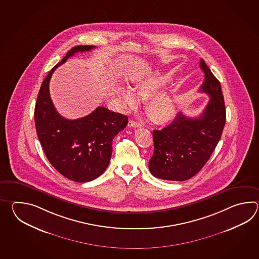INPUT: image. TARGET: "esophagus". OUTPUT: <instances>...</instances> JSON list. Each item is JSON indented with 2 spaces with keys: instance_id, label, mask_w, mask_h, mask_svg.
Masks as SVG:
<instances>
[{
  "instance_id": "34e87169",
  "label": "esophagus",
  "mask_w": 259,
  "mask_h": 259,
  "mask_svg": "<svg viewBox=\"0 0 259 259\" xmlns=\"http://www.w3.org/2000/svg\"><path fill=\"white\" fill-rule=\"evenodd\" d=\"M127 126L131 127H142V124H141V123H139V122L134 121V120L131 119V120L128 121Z\"/></svg>"
}]
</instances>
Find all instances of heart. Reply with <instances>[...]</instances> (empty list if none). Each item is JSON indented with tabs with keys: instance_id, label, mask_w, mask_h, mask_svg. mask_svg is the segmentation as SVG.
Instances as JSON below:
<instances>
[{
	"instance_id": "1",
	"label": "heart",
	"mask_w": 259,
	"mask_h": 259,
	"mask_svg": "<svg viewBox=\"0 0 259 259\" xmlns=\"http://www.w3.org/2000/svg\"><path fill=\"white\" fill-rule=\"evenodd\" d=\"M167 82V77L155 73L143 77L134 85V91L140 98H149L145 110L149 117L156 123H165L171 120L176 112V104L170 94L165 92L156 94ZM135 93V94H136ZM131 89L119 88L118 97L127 110H132L138 105V98Z\"/></svg>"
}]
</instances>
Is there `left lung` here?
<instances>
[{"mask_svg":"<svg viewBox=\"0 0 259 259\" xmlns=\"http://www.w3.org/2000/svg\"><path fill=\"white\" fill-rule=\"evenodd\" d=\"M200 67L204 73L200 92L210 98L202 115L192 118L179 113L170 125L153 133L154 151L149 169L161 180L183 182L196 175L214 152L225 126L220 82L203 59Z\"/></svg>","mask_w":259,"mask_h":259,"instance_id":"obj_1","label":"left lung"}]
</instances>
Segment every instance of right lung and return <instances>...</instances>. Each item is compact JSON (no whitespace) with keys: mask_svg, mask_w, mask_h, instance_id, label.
<instances>
[{"mask_svg":"<svg viewBox=\"0 0 259 259\" xmlns=\"http://www.w3.org/2000/svg\"><path fill=\"white\" fill-rule=\"evenodd\" d=\"M93 45H78L52 68L39 89L34 118L37 135L50 163L63 176L77 182L94 181L105 172L112 155V143L127 124V116L99 106L88 116L69 120L60 116L50 96L49 83L57 66Z\"/></svg>","mask_w":259,"mask_h":259,"instance_id":"add662e5","label":"right lung"}]
</instances>
